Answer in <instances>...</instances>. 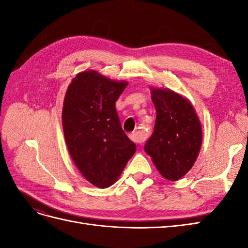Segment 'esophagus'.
Instances as JSON below:
<instances>
[{
	"instance_id": "esophagus-1",
	"label": "esophagus",
	"mask_w": 248,
	"mask_h": 248,
	"mask_svg": "<svg viewBox=\"0 0 248 248\" xmlns=\"http://www.w3.org/2000/svg\"><path fill=\"white\" fill-rule=\"evenodd\" d=\"M129 138L136 142H139V144H140V142H142L145 140V138L141 136V134L138 133V132H133L131 134H129Z\"/></svg>"
}]
</instances>
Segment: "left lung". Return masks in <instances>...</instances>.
<instances>
[{"label":"left lung","mask_w":248,"mask_h":248,"mask_svg":"<svg viewBox=\"0 0 248 248\" xmlns=\"http://www.w3.org/2000/svg\"><path fill=\"white\" fill-rule=\"evenodd\" d=\"M156 108L154 132L145 151L160 175L177 181L196 162L202 140V125L191 102L170 89L150 88Z\"/></svg>","instance_id":"1"}]
</instances>
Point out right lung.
<instances>
[{
	"mask_svg": "<svg viewBox=\"0 0 248 248\" xmlns=\"http://www.w3.org/2000/svg\"><path fill=\"white\" fill-rule=\"evenodd\" d=\"M127 85L86 70L77 74L65 94L62 125L67 148L80 174L99 188L117 181L137 150L116 110Z\"/></svg>",
	"mask_w": 248,
	"mask_h": 248,
	"instance_id": "right-lung-1",
	"label": "right lung"
}]
</instances>
